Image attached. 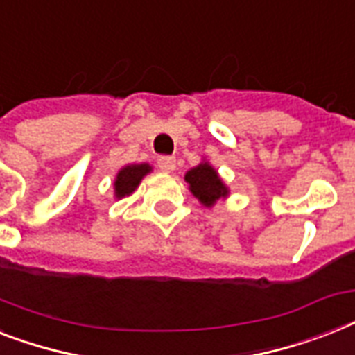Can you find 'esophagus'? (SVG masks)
<instances>
[{
	"mask_svg": "<svg viewBox=\"0 0 355 355\" xmlns=\"http://www.w3.org/2000/svg\"><path fill=\"white\" fill-rule=\"evenodd\" d=\"M157 164H158V169L164 173H171L173 169L177 168V160H175V157H160Z\"/></svg>",
	"mask_w": 355,
	"mask_h": 355,
	"instance_id": "esophagus-1",
	"label": "esophagus"
}]
</instances>
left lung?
<instances>
[{
  "mask_svg": "<svg viewBox=\"0 0 355 355\" xmlns=\"http://www.w3.org/2000/svg\"><path fill=\"white\" fill-rule=\"evenodd\" d=\"M186 182L189 189L204 206H213L220 197H226L227 189L218 178L217 171L209 164H200L195 169L186 173Z\"/></svg>",
  "mask_w": 355,
  "mask_h": 355,
  "instance_id": "obj_1",
  "label": "left lung"
}]
</instances>
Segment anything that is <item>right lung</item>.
<instances>
[{
	"instance_id": "1",
	"label": "right lung",
	"mask_w": 355,
	"mask_h": 355,
	"mask_svg": "<svg viewBox=\"0 0 355 355\" xmlns=\"http://www.w3.org/2000/svg\"><path fill=\"white\" fill-rule=\"evenodd\" d=\"M151 171L148 164H132V166H125L122 171L116 175V182H114V195L118 198L131 195L138 187L144 175H148Z\"/></svg>"
}]
</instances>
